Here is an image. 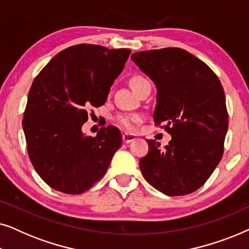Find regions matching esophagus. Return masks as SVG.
Wrapping results in <instances>:
<instances>
[{"label":"esophagus","instance_id":"esophagus-1","mask_svg":"<svg viewBox=\"0 0 249 249\" xmlns=\"http://www.w3.org/2000/svg\"><path fill=\"white\" fill-rule=\"evenodd\" d=\"M136 138H137V137H136L135 135L128 134V132H124V134H122V141H124V142H125V144H128V142L135 141Z\"/></svg>","mask_w":249,"mask_h":249}]
</instances>
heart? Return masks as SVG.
<instances>
[{
  "instance_id": "obj_1",
  "label": "heart",
  "mask_w": 249,
  "mask_h": 249,
  "mask_svg": "<svg viewBox=\"0 0 249 249\" xmlns=\"http://www.w3.org/2000/svg\"><path fill=\"white\" fill-rule=\"evenodd\" d=\"M146 81L147 80H146L145 78L135 76L130 79V85L136 90L141 85L146 83ZM115 121H117V124L122 128L127 129V130H134L136 128V124L142 121V117L139 114H120L118 115Z\"/></svg>"
}]
</instances>
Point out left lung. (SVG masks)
<instances>
[{
  "instance_id": "8db88e82",
  "label": "left lung",
  "mask_w": 249,
  "mask_h": 249,
  "mask_svg": "<svg viewBox=\"0 0 249 249\" xmlns=\"http://www.w3.org/2000/svg\"><path fill=\"white\" fill-rule=\"evenodd\" d=\"M131 60L155 84L153 119L171 135L163 148L146 141L148 153L139 161L142 176L164 195L195 192L222 159L228 131L222 85L207 64L178 47L136 52Z\"/></svg>"
}]
</instances>
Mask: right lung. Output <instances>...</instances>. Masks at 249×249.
<instances>
[{"mask_svg":"<svg viewBox=\"0 0 249 249\" xmlns=\"http://www.w3.org/2000/svg\"><path fill=\"white\" fill-rule=\"evenodd\" d=\"M131 51L80 44L56 54L30 87L22 120L30 161L53 189L79 195L103 178L122 137L113 125L86 137L87 110L107 101Z\"/></svg>","mask_w":249,"mask_h":249,"instance_id":"1","label":"right lung"}]
</instances>
